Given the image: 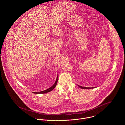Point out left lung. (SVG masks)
Wrapping results in <instances>:
<instances>
[{
  "instance_id": "8db88e82",
  "label": "left lung",
  "mask_w": 125,
  "mask_h": 125,
  "mask_svg": "<svg viewBox=\"0 0 125 125\" xmlns=\"http://www.w3.org/2000/svg\"><path fill=\"white\" fill-rule=\"evenodd\" d=\"M78 85V86L79 87H81V88H83V89H92V88H95V87H83V86H80V85Z\"/></svg>"
}]
</instances>
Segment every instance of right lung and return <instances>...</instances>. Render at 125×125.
I'll return each mask as SVG.
<instances>
[{
    "mask_svg": "<svg viewBox=\"0 0 125 125\" xmlns=\"http://www.w3.org/2000/svg\"><path fill=\"white\" fill-rule=\"evenodd\" d=\"M57 82H58V76H57V78H56V81H55V83H54V84H53V85L52 86H51L50 88L47 89V90H46L43 91L39 92H32V93H33V94H45V93L50 92H51L52 90H53V89H54V88L55 87V86H56Z\"/></svg>",
    "mask_w": 125,
    "mask_h": 125,
    "instance_id": "right-lung-1",
    "label": "right lung"
}]
</instances>
